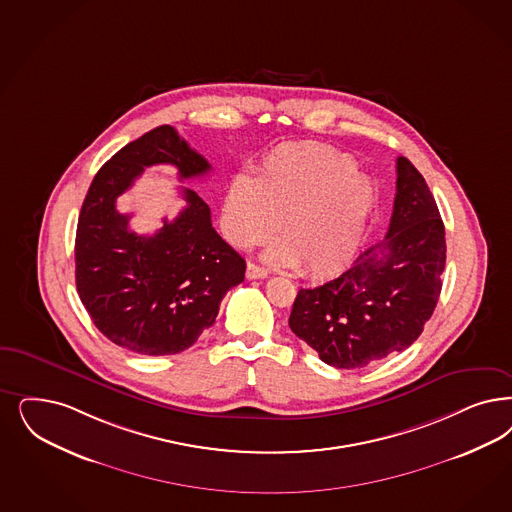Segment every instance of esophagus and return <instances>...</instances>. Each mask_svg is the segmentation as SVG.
Segmentation results:
<instances>
[{"mask_svg": "<svg viewBox=\"0 0 512 512\" xmlns=\"http://www.w3.org/2000/svg\"><path fill=\"white\" fill-rule=\"evenodd\" d=\"M247 280H263L268 276V270L263 266L255 265V263H247L246 268Z\"/></svg>", "mask_w": 512, "mask_h": 512, "instance_id": "obj_1", "label": "esophagus"}]
</instances>
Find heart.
<instances>
[{
    "label": "heart",
    "mask_w": 512,
    "mask_h": 512,
    "mask_svg": "<svg viewBox=\"0 0 512 512\" xmlns=\"http://www.w3.org/2000/svg\"><path fill=\"white\" fill-rule=\"evenodd\" d=\"M355 160L331 147L287 145L266 157L253 177H234L225 200V229L236 247L282 242L268 251L276 265L318 276L344 265L371 219L376 191Z\"/></svg>",
    "instance_id": "obj_1"
}]
</instances>
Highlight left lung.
<instances>
[{"instance_id": "left-lung-1", "label": "left lung", "mask_w": 512, "mask_h": 512, "mask_svg": "<svg viewBox=\"0 0 512 512\" xmlns=\"http://www.w3.org/2000/svg\"><path fill=\"white\" fill-rule=\"evenodd\" d=\"M444 225L422 174L397 159L386 238L335 280L300 289L289 327L336 369H361L403 352L422 335L441 295Z\"/></svg>"}]
</instances>
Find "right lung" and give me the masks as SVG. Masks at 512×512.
I'll list each match as a JSON object with an SVG mask.
<instances>
[{"mask_svg": "<svg viewBox=\"0 0 512 512\" xmlns=\"http://www.w3.org/2000/svg\"><path fill=\"white\" fill-rule=\"evenodd\" d=\"M170 164L179 181L210 174V162L162 124L124 145L98 170L75 236V283L100 333L124 350L172 355L212 327L246 261L215 232L210 206L183 187L187 206L153 236L128 229L117 198L143 168Z\"/></svg>", "mask_w": 512, "mask_h": 512, "instance_id": "add662e5", "label": "right lung"}]
</instances>
